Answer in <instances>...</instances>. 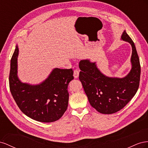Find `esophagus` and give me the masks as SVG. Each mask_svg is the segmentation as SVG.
<instances>
[{
    "instance_id": "34e87169",
    "label": "esophagus",
    "mask_w": 148,
    "mask_h": 148,
    "mask_svg": "<svg viewBox=\"0 0 148 148\" xmlns=\"http://www.w3.org/2000/svg\"><path fill=\"white\" fill-rule=\"evenodd\" d=\"M79 71H77V70H74V78H78V77H79Z\"/></svg>"
}]
</instances>
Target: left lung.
<instances>
[{"instance_id": "1", "label": "left lung", "mask_w": 148, "mask_h": 148, "mask_svg": "<svg viewBox=\"0 0 148 148\" xmlns=\"http://www.w3.org/2000/svg\"><path fill=\"white\" fill-rule=\"evenodd\" d=\"M121 39L132 47V69L123 78L106 76L96 63L89 60L79 62V80L91 106L103 114H112L123 108L136 94L140 85L141 66L134 42L124 30Z\"/></svg>"}]
</instances>
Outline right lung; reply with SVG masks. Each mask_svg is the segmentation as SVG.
Here are the masks:
<instances>
[{
  "label": "right lung",
  "instance_id": "1",
  "mask_svg": "<svg viewBox=\"0 0 148 148\" xmlns=\"http://www.w3.org/2000/svg\"><path fill=\"white\" fill-rule=\"evenodd\" d=\"M18 51L16 45L9 75L10 90L16 105L25 115L36 121L49 123L59 120L68 106L67 87L74 79L73 69L54 68L39 84L23 83L17 75Z\"/></svg>",
  "mask_w": 148,
  "mask_h": 148
}]
</instances>
